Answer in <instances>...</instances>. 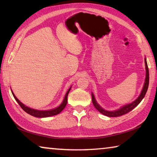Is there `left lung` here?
Listing matches in <instances>:
<instances>
[{
	"label": "left lung",
	"instance_id": "1",
	"mask_svg": "<svg viewBox=\"0 0 157 157\" xmlns=\"http://www.w3.org/2000/svg\"><path fill=\"white\" fill-rule=\"evenodd\" d=\"M145 68H146V78L145 81V84H144L143 89V90H142L140 95L139 96L138 98H137L135 101L130 104H128V105H126L125 106H123L122 108L119 109V110H115V111H106L105 110H103V109L96 103L95 98H94V96L93 94H91L92 103H93L94 107L97 109V110H98L101 114H103L105 116L110 117H120L121 115H124V114L128 113V112L132 110L133 108H135L140 103L141 101L143 100L144 96H145V94L147 91L148 86H149V69H148V66H147V63L146 59H145Z\"/></svg>",
	"mask_w": 157,
	"mask_h": 157
}]
</instances>
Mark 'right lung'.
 <instances>
[{"label":"right lung","mask_w":157,"mask_h":157,"mask_svg":"<svg viewBox=\"0 0 157 157\" xmlns=\"http://www.w3.org/2000/svg\"><path fill=\"white\" fill-rule=\"evenodd\" d=\"M71 88H70L68 89V91H67V93L65 96V98H64V100L63 102H62L61 105H59L58 108L53 109V110H33V109L29 108L28 107L25 106L23 103H21V102L17 98V97L14 96L13 92H12V95L14 96V98H15V100L17 101V103H19V105H20L21 108L23 109L26 113L31 114V115L33 117H47L54 116V115H56V114H58L59 113H60L64 108H65V107L67 104V102H68V95L70 90H71Z\"/></svg>","instance_id":"obj_1"}]
</instances>
